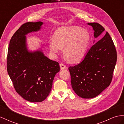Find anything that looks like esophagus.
Returning a JSON list of instances; mask_svg holds the SVG:
<instances>
[{
  "label": "esophagus",
  "instance_id": "esophagus-1",
  "mask_svg": "<svg viewBox=\"0 0 124 124\" xmlns=\"http://www.w3.org/2000/svg\"><path fill=\"white\" fill-rule=\"evenodd\" d=\"M60 67L61 69H67V67L65 65L63 64H60Z\"/></svg>",
  "mask_w": 124,
  "mask_h": 124
}]
</instances>
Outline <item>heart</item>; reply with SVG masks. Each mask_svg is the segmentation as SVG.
<instances>
[{"instance_id":"1","label":"heart","mask_w":124,"mask_h":124,"mask_svg":"<svg viewBox=\"0 0 124 124\" xmlns=\"http://www.w3.org/2000/svg\"><path fill=\"white\" fill-rule=\"evenodd\" d=\"M90 38L89 32L80 27H62L54 33L53 39L48 42V47L53 55L58 54L64 47L63 53L66 58L76 62L86 55Z\"/></svg>"}]
</instances>
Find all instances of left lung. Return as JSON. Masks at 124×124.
<instances>
[{
	"label": "left lung",
	"mask_w": 124,
	"mask_h": 124,
	"mask_svg": "<svg viewBox=\"0 0 124 124\" xmlns=\"http://www.w3.org/2000/svg\"><path fill=\"white\" fill-rule=\"evenodd\" d=\"M87 24L92 26L96 38L105 31L98 23ZM116 61V48L107 32L90 47L82 61L68 68L74 91L83 98H93L100 94L110 85Z\"/></svg>",
	"instance_id": "left-lung-1"
}]
</instances>
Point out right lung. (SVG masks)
I'll use <instances>...</instances> for the list:
<instances>
[{"instance_id": "obj_1", "label": "right lung", "mask_w": 124, "mask_h": 124, "mask_svg": "<svg viewBox=\"0 0 124 124\" xmlns=\"http://www.w3.org/2000/svg\"><path fill=\"white\" fill-rule=\"evenodd\" d=\"M44 23L23 24L11 37L9 45L7 68L18 93L30 102H41L52 88L54 78L60 70L59 63L45 56L40 48L28 50L26 35L40 31Z\"/></svg>"}]
</instances>
